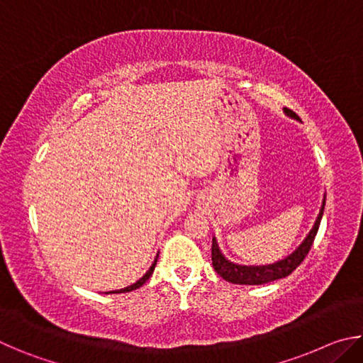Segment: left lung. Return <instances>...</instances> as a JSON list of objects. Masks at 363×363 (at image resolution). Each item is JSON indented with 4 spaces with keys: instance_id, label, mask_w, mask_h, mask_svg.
<instances>
[{
    "instance_id": "1",
    "label": "left lung",
    "mask_w": 363,
    "mask_h": 363,
    "mask_svg": "<svg viewBox=\"0 0 363 363\" xmlns=\"http://www.w3.org/2000/svg\"><path fill=\"white\" fill-rule=\"evenodd\" d=\"M285 113L294 120H299V116L290 108H285ZM323 210H325V200L320 208V213H318V216L315 219V224L311 229V232L307 233L304 242L301 243L290 256H286L285 259L269 264V266H240V264H233L229 259H225L224 255L220 253V250L218 247L216 238H213L211 261H213L214 270H216L224 280L237 285H264V284H269V281L286 277V275H290L293 270L304 261V257L307 256V253H309L312 243H314V238L317 235L318 225H320Z\"/></svg>"
}]
</instances>
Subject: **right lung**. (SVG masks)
Wrapping results in <instances>:
<instances>
[{
  "instance_id": "right-lung-1",
  "label": "right lung",
  "mask_w": 363,
  "mask_h": 363,
  "mask_svg": "<svg viewBox=\"0 0 363 363\" xmlns=\"http://www.w3.org/2000/svg\"><path fill=\"white\" fill-rule=\"evenodd\" d=\"M157 259H158V255H157V257H155V261L152 262V266H150V269L147 270V272L144 274V277L143 279H139L136 284H133V285H130V286H126V288H121V290H115V291H107V294L108 293H126V291H133V290H136V288H139V286H143L147 280H149V277L150 275L153 274V269H155V266H157Z\"/></svg>"
}]
</instances>
